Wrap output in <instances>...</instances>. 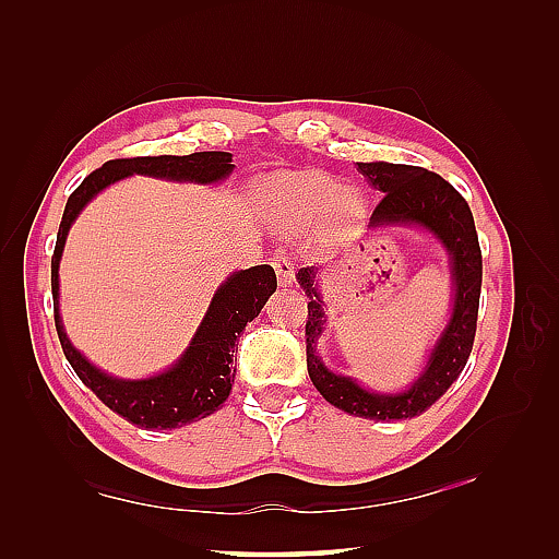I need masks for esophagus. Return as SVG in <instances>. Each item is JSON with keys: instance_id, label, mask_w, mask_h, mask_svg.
I'll return each instance as SVG.
<instances>
[{"instance_id": "esophagus-1", "label": "esophagus", "mask_w": 559, "mask_h": 559, "mask_svg": "<svg viewBox=\"0 0 559 559\" xmlns=\"http://www.w3.org/2000/svg\"><path fill=\"white\" fill-rule=\"evenodd\" d=\"M271 264H273V269H276V276H278L281 286H290L293 278H295V261L286 252H281V254L273 257Z\"/></svg>"}]
</instances>
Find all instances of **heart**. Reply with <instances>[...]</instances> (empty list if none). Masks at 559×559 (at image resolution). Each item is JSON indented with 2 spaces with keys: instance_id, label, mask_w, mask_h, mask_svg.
Returning <instances> with one entry per match:
<instances>
[{
  "instance_id": "obj_1",
  "label": "heart",
  "mask_w": 559,
  "mask_h": 559,
  "mask_svg": "<svg viewBox=\"0 0 559 559\" xmlns=\"http://www.w3.org/2000/svg\"><path fill=\"white\" fill-rule=\"evenodd\" d=\"M269 199L283 218L307 223L334 211L341 221H353L362 213V201L355 192H343L341 182L324 173H300L278 177L269 187Z\"/></svg>"
}]
</instances>
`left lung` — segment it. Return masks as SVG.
I'll return each instance as SVG.
<instances>
[{"instance_id": "obj_1", "label": "left lung", "mask_w": 559, "mask_h": 559, "mask_svg": "<svg viewBox=\"0 0 559 559\" xmlns=\"http://www.w3.org/2000/svg\"><path fill=\"white\" fill-rule=\"evenodd\" d=\"M358 170L384 192L372 211L370 228L384 225H420L447 247L451 257V281H454V307L449 324L427 358L423 374L403 394H374L362 389L355 379L331 372L317 353V338L322 336L326 317L322 298L314 288L317 266L298 271V283L307 298V372L331 406L358 418L370 420H406L425 413L444 391L456 382L476 338L478 302L483 283V254L478 245L473 213L444 177L415 165L396 163H358Z\"/></svg>"}]
</instances>
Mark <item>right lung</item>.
<instances>
[{"label": "right lung", "mask_w": 559, "mask_h": 559, "mask_svg": "<svg viewBox=\"0 0 559 559\" xmlns=\"http://www.w3.org/2000/svg\"><path fill=\"white\" fill-rule=\"evenodd\" d=\"M233 153L201 151L189 156H141L108 160L103 168L93 170L71 197L67 199L64 216L59 223L57 245L52 254V300H55V326L59 343L69 365L74 367L79 379L96 394L105 406L122 415L136 427L146 430H175L206 418L218 411L230 396L235 382V341L242 329L252 322L266 305L269 295L276 290V271L269 264L235 271L233 276L213 295L204 322L189 343L185 355L170 370L148 379H117L100 372L83 355L71 346L64 334L62 317H59V259L67 242L71 223L76 221L81 209L100 194L105 187L129 175L163 177L175 182L211 185L225 180L233 173Z\"/></svg>", "instance_id": "add662e5"}]
</instances>
